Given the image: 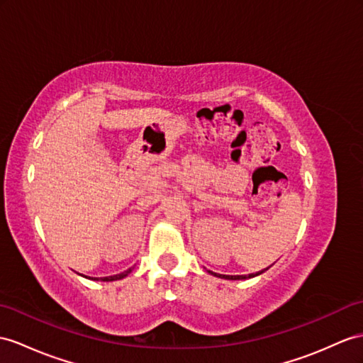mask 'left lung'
Segmentation results:
<instances>
[{
	"label": "left lung",
	"mask_w": 363,
	"mask_h": 363,
	"mask_svg": "<svg viewBox=\"0 0 363 363\" xmlns=\"http://www.w3.org/2000/svg\"><path fill=\"white\" fill-rule=\"evenodd\" d=\"M211 272V271H209ZM263 271H260V272H257V274H250V276H222V274H218V277H222V279H229V280H240V279H250V277H255V276H259V274H262ZM211 274H214V272H211ZM214 276H217V274H214Z\"/></svg>",
	"instance_id": "8db88e82"
}]
</instances>
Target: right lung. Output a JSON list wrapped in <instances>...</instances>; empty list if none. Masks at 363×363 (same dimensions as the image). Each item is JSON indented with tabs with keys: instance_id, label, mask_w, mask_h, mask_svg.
Instances as JSON below:
<instances>
[{
	"instance_id": "obj_1",
	"label": "right lung",
	"mask_w": 363,
	"mask_h": 363,
	"mask_svg": "<svg viewBox=\"0 0 363 363\" xmlns=\"http://www.w3.org/2000/svg\"><path fill=\"white\" fill-rule=\"evenodd\" d=\"M132 271V268H129L128 271H125V272H121V274H117V276H109V277H103V279H99V277H95L94 280H103V281H112V280H120V279H123V277H126L128 274Z\"/></svg>"
}]
</instances>
